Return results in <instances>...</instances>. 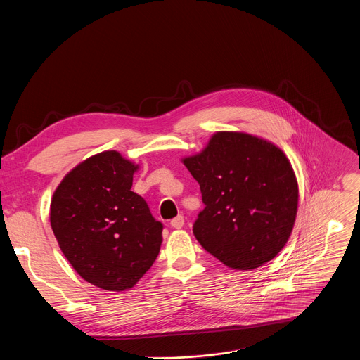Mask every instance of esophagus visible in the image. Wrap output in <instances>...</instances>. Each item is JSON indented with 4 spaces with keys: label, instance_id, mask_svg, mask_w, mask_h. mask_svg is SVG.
Masks as SVG:
<instances>
[{
    "label": "esophagus",
    "instance_id": "obj_1",
    "mask_svg": "<svg viewBox=\"0 0 360 360\" xmlns=\"http://www.w3.org/2000/svg\"><path fill=\"white\" fill-rule=\"evenodd\" d=\"M184 224H185V221H184V217H182V215H178L176 218H174V219L171 221V226L175 228V229H181V228L184 226Z\"/></svg>",
    "mask_w": 360,
    "mask_h": 360
}]
</instances>
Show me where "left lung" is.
<instances>
[{"instance_id":"1","label":"left lung","mask_w":360,"mask_h":360,"mask_svg":"<svg viewBox=\"0 0 360 360\" xmlns=\"http://www.w3.org/2000/svg\"><path fill=\"white\" fill-rule=\"evenodd\" d=\"M205 203L193 235L232 269H255L286 245L297 211V181L274 143L243 132H217L184 160Z\"/></svg>"}]
</instances>
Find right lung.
Returning a JSON list of instances; mask_svg holds the SVG:
<instances>
[{"label":"right lung","instance_id":"1","mask_svg":"<svg viewBox=\"0 0 360 360\" xmlns=\"http://www.w3.org/2000/svg\"><path fill=\"white\" fill-rule=\"evenodd\" d=\"M136 169L117 150L96 153L65 175L51 200V228L65 258L105 290L131 289L162 243L164 225L131 191Z\"/></svg>","mask_w":360,"mask_h":360}]
</instances>
